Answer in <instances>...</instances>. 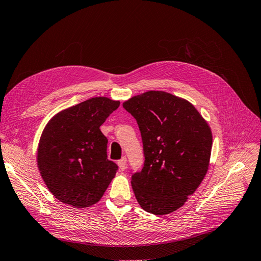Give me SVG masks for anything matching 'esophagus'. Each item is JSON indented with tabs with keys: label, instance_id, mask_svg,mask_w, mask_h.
I'll return each instance as SVG.
<instances>
[{
	"label": "esophagus",
	"instance_id": "esophagus-1",
	"mask_svg": "<svg viewBox=\"0 0 261 261\" xmlns=\"http://www.w3.org/2000/svg\"><path fill=\"white\" fill-rule=\"evenodd\" d=\"M118 166H119V169L123 171L125 169V167H127V158L122 157L120 161H118Z\"/></svg>",
	"mask_w": 261,
	"mask_h": 261
}]
</instances>
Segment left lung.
I'll return each instance as SVG.
<instances>
[{"label": "left lung", "mask_w": 261, "mask_h": 261, "mask_svg": "<svg viewBox=\"0 0 261 261\" xmlns=\"http://www.w3.org/2000/svg\"><path fill=\"white\" fill-rule=\"evenodd\" d=\"M136 118L145 162L131 184L140 206L153 215L182 207L207 173L213 146L209 124L189 100L147 91L122 104Z\"/></svg>", "instance_id": "left-lung-1"}]
</instances>
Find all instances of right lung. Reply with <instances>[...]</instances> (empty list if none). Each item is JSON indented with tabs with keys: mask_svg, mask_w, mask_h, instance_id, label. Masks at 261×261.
<instances>
[{
	"mask_svg": "<svg viewBox=\"0 0 261 261\" xmlns=\"http://www.w3.org/2000/svg\"><path fill=\"white\" fill-rule=\"evenodd\" d=\"M119 100L89 98L53 116L42 131L37 164L48 191L62 203L86 208L102 198L117 165L107 159V139L100 131Z\"/></svg>",
	"mask_w": 261,
	"mask_h": 261,
	"instance_id": "1",
	"label": "right lung"
}]
</instances>
